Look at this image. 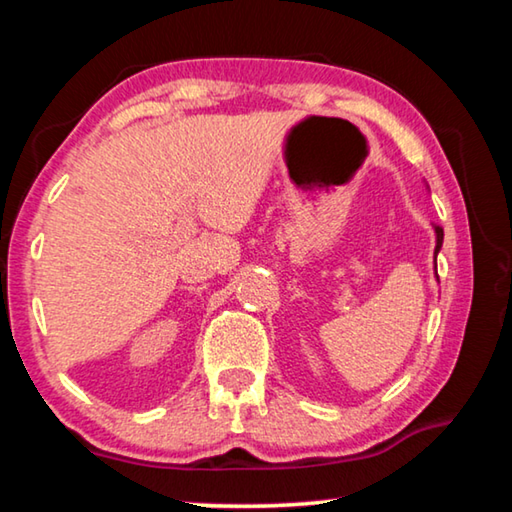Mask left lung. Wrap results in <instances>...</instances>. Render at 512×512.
Here are the masks:
<instances>
[{"mask_svg": "<svg viewBox=\"0 0 512 512\" xmlns=\"http://www.w3.org/2000/svg\"><path fill=\"white\" fill-rule=\"evenodd\" d=\"M443 228H440V225H436V255H438V250H440V246H443ZM438 275V273H436Z\"/></svg>", "mask_w": 512, "mask_h": 512, "instance_id": "8db88e82", "label": "left lung"}]
</instances>
